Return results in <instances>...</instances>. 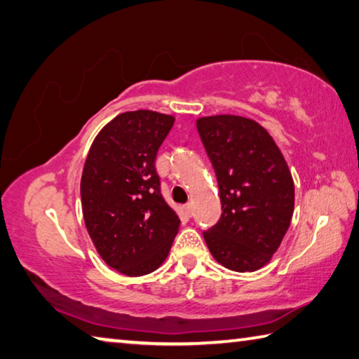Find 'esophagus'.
Here are the masks:
<instances>
[{"label": "esophagus", "mask_w": 359, "mask_h": 359, "mask_svg": "<svg viewBox=\"0 0 359 359\" xmlns=\"http://www.w3.org/2000/svg\"><path fill=\"white\" fill-rule=\"evenodd\" d=\"M184 210H186L187 215L191 216V215H192V203H191V202H189V203H186V205H184Z\"/></svg>", "instance_id": "obj_1"}]
</instances>
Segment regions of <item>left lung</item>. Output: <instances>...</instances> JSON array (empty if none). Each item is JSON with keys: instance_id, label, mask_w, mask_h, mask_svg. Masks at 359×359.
Segmentation results:
<instances>
[{"instance_id": "8db88e82", "label": "left lung", "mask_w": 359, "mask_h": 359, "mask_svg": "<svg viewBox=\"0 0 359 359\" xmlns=\"http://www.w3.org/2000/svg\"><path fill=\"white\" fill-rule=\"evenodd\" d=\"M216 172L222 216L203 231L211 255L231 271H257L271 260L290 227L294 184L273 137L254 119H197Z\"/></svg>"}]
</instances>
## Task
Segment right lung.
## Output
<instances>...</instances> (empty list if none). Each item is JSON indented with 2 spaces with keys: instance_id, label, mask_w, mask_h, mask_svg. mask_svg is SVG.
Returning a JSON list of instances; mask_svg holds the SVG:
<instances>
[{
  "instance_id": "right-lung-1",
  "label": "right lung",
  "mask_w": 359,
  "mask_h": 359,
  "mask_svg": "<svg viewBox=\"0 0 359 359\" xmlns=\"http://www.w3.org/2000/svg\"><path fill=\"white\" fill-rule=\"evenodd\" d=\"M173 123L153 110L121 113L94 138L81 173V211L94 248L130 278L156 271L180 229L154 167Z\"/></svg>"
}]
</instances>
